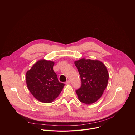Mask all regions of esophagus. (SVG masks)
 Segmentation results:
<instances>
[{
  "label": "esophagus",
  "mask_w": 135,
  "mask_h": 135,
  "mask_svg": "<svg viewBox=\"0 0 135 135\" xmlns=\"http://www.w3.org/2000/svg\"><path fill=\"white\" fill-rule=\"evenodd\" d=\"M66 84H67V85H69L70 84V81H66Z\"/></svg>",
  "instance_id": "esophagus-1"
}]
</instances>
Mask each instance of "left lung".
<instances>
[{
    "label": "left lung",
    "instance_id": "8db88e82",
    "mask_svg": "<svg viewBox=\"0 0 135 135\" xmlns=\"http://www.w3.org/2000/svg\"><path fill=\"white\" fill-rule=\"evenodd\" d=\"M78 69L82 85L76 91L79 100L86 105L97 102L103 94L109 78L106 66L98 60L82 58L74 62Z\"/></svg>",
    "mask_w": 135,
    "mask_h": 135
}]
</instances>
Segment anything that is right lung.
I'll return each instance as SVG.
<instances>
[{
  "mask_svg": "<svg viewBox=\"0 0 135 135\" xmlns=\"http://www.w3.org/2000/svg\"><path fill=\"white\" fill-rule=\"evenodd\" d=\"M54 62L41 59L26 74L27 87L33 97L44 103H52L58 97L65 84L59 82L53 69Z\"/></svg>",
  "mask_w": 135,
  "mask_h": 135,
  "instance_id": "1",
  "label": "right lung"
}]
</instances>
